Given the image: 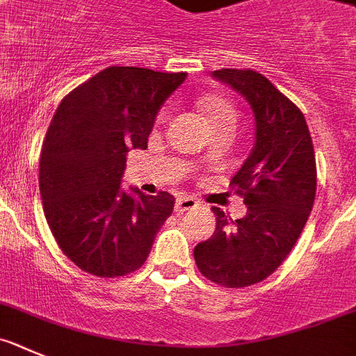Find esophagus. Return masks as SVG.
I'll return each instance as SVG.
<instances>
[{
	"instance_id": "obj_1",
	"label": "esophagus",
	"mask_w": 356,
	"mask_h": 356,
	"mask_svg": "<svg viewBox=\"0 0 356 356\" xmlns=\"http://www.w3.org/2000/svg\"><path fill=\"white\" fill-rule=\"evenodd\" d=\"M197 206H198L197 200L191 197H184V195H181V197L175 198V213H184V211L195 209Z\"/></svg>"
}]
</instances>
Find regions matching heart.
Wrapping results in <instances>:
<instances>
[{
  "instance_id": "heart-1",
  "label": "heart",
  "mask_w": 356,
  "mask_h": 356,
  "mask_svg": "<svg viewBox=\"0 0 356 356\" xmlns=\"http://www.w3.org/2000/svg\"><path fill=\"white\" fill-rule=\"evenodd\" d=\"M202 110L206 113L211 126H234L238 124V113L223 99H206L202 102Z\"/></svg>"
}]
</instances>
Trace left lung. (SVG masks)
<instances>
[{
	"mask_svg": "<svg viewBox=\"0 0 356 356\" xmlns=\"http://www.w3.org/2000/svg\"><path fill=\"white\" fill-rule=\"evenodd\" d=\"M213 78L254 111V149L230 181L248 209L232 222L213 207L216 229L193 255L211 282L246 287L270 277L296 245L316 197V158L305 117L270 79L250 69H220Z\"/></svg>",
	"mask_w": 356,
	"mask_h": 356,
	"instance_id": "obj_1",
	"label": "left lung"
}]
</instances>
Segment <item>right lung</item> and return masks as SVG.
<instances>
[{
	"label": "right lung",
	"mask_w": 356,
	"mask_h": 356,
	"mask_svg": "<svg viewBox=\"0 0 356 356\" xmlns=\"http://www.w3.org/2000/svg\"><path fill=\"white\" fill-rule=\"evenodd\" d=\"M186 72L108 67L65 95L40 150L38 184L47 225L63 254L102 278L147 261L174 197L126 191L129 149H147L165 101Z\"/></svg>",
	"instance_id": "add662e5"
}]
</instances>
